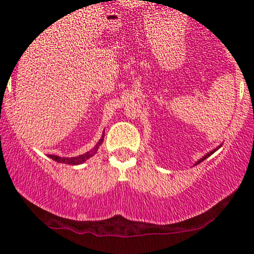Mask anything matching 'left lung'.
Masks as SVG:
<instances>
[{"label":"left lung","instance_id":"obj_1","mask_svg":"<svg viewBox=\"0 0 254 254\" xmlns=\"http://www.w3.org/2000/svg\"><path fill=\"white\" fill-rule=\"evenodd\" d=\"M221 145H222V144H220V145H218V147H217V148H215V149H214V150L209 151V153H206V154H205V155H204L203 157H200V159H199V160H198V161L196 162V164H194V166H196V165H198V164H200V162H202V161H204V160H205V159H206V157H209V156H210V155H211V154H214V153H215V151H216L217 149H220V148H221Z\"/></svg>","mask_w":254,"mask_h":254}]
</instances>
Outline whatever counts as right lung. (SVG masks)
<instances>
[{
    "instance_id": "obj_1",
    "label": "right lung",
    "mask_w": 254,
    "mask_h": 254,
    "mask_svg": "<svg viewBox=\"0 0 254 254\" xmlns=\"http://www.w3.org/2000/svg\"><path fill=\"white\" fill-rule=\"evenodd\" d=\"M104 137H105V131L103 132V135H101V138L99 139V142L97 144L94 145V147L92 148L89 151H87V153L82 154V155H78V156H74V157H62V156H57V155H48L50 159L55 160V161L57 162H61V164H68V165H81L83 164L84 161H87V160L90 159L92 156H94L95 154L98 153V149L99 147H100L101 143H103L104 141Z\"/></svg>"
}]
</instances>
